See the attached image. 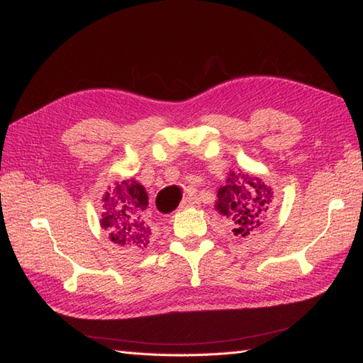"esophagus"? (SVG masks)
Segmentation results:
<instances>
[{"instance_id":"esophagus-1","label":"esophagus","mask_w":363,"mask_h":363,"mask_svg":"<svg viewBox=\"0 0 363 363\" xmlns=\"http://www.w3.org/2000/svg\"><path fill=\"white\" fill-rule=\"evenodd\" d=\"M195 204H198V198H196L195 195H189V196L181 203L179 209H181V211H182V209H187V207H191V206H195Z\"/></svg>"}]
</instances>
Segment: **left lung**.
Returning a JSON list of instances; mask_svg holds the SVG:
<instances>
[{
  "label": "left lung",
  "instance_id": "left-lung-1",
  "mask_svg": "<svg viewBox=\"0 0 363 363\" xmlns=\"http://www.w3.org/2000/svg\"><path fill=\"white\" fill-rule=\"evenodd\" d=\"M215 204L221 215L233 221V233L246 237L265 225L273 211V189L262 177L243 172H229L226 186L218 189Z\"/></svg>",
  "mask_w": 363,
  "mask_h": 363
}]
</instances>
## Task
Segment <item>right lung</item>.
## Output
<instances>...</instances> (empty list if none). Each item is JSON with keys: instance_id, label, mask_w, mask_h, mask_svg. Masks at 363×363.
<instances>
[{"instance_id": "right-lung-1", "label": "right lung", "mask_w": 363, "mask_h": 363, "mask_svg": "<svg viewBox=\"0 0 363 363\" xmlns=\"http://www.w3.org/2000/svg\"><path fill=\"white\" fill-rule=\"evenodd\" d=\"M101 228L109 230L111 240L130 250H145L151 242V226L146 218L148 194L134 179L115 182L103 198Z\"/></svg>"}]
</instances>
